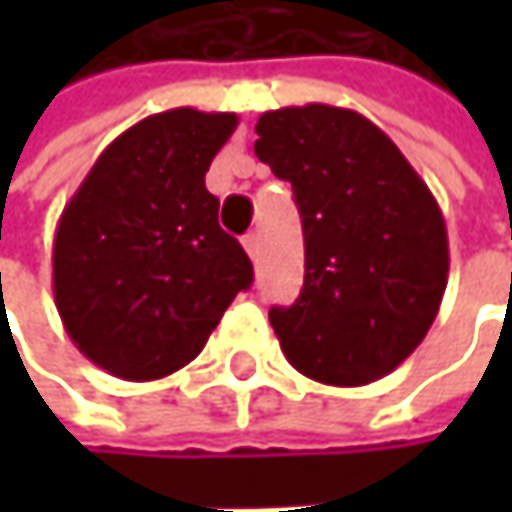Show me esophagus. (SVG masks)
Masks as SVG:
<instances>
[{
	"instance_id": "1",
	"label": "esophagus",
	"mask_w": 512,
	"mask_h": 512,
	"mask_svg": "<svg viewBox=\"0 0 512 512\" xmlns=\"http://www.w3.org/2000/svg\"><path fill=\"white\" fill-rule=\"evenodd\" d=\"M243 249L249 252L252 260H257V257H260V237H257V234H246V237H243Z\"/></svg>"
}]
</instances>
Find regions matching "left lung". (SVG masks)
I'll list each match as a JSON object with an SVG mask.
<instances>
[{"instance_id":"8db88e82","label":"left lung","mask_w":512,"mask_h":512,"mask_svg":"<svg viewBox=\"0 0 512 512\" xmlns=\"http://www.w3.org/2000/svg\"><path fill=\"white\" fill-rule=\"evenodd\" d=\"M255 154L293 186L305 284L269 323L287 361L326 385H367L415 353L448 287L445 216L364 115L308 103L263 112Z\"/></svg>"}]
</instances>
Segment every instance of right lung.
Here are the masks:
<instances>
[{"label": "right lung", "mask_w": 512, "mask_h": 512, "mask_svg": "<svg viewBox=\"0 0 512 512\" xmlns=\"http://www.w3.org/2000/svg\"><path fill=\"white\" fill-rule=\"evenodd\" d=\"M234 112L189 106L124 130L67 201L52 243V293L76 350L118 379H162L198 356L252 260L219 228L204 174Z\"/></svg>", "instance_id": "right-lung-1"}]
</instances>
